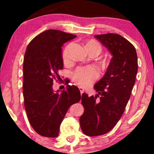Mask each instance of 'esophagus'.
I'll use <instances>...</instances> for the list:
<instances>
[{"label":"esophagus","mask_w":154,"mask_h":154,"mask_svg":"<svg viewBox=\"0 0 154 154\" xmlns=\"http://www.w3.org/2000/svg\"><path fill=\"white\" fill-rule=\"evenodd\" d=\"M79 90H80V92H81V95H82V94H83V92H84V90L82 88H79Z\"/></svg>","instance_id":"34e87169"}]
</instances>
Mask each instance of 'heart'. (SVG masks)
<instances>
[{
  "label": "heart",
  "mask_w": 154,
  "mask_h": 154,
  "mask_svg": "<svg viewBox=\"0 0 154 154\" xmlns=\"http://www.w3.org/2000/svg\"><path fill=\"white\" fill-rule=\"evenodd\" d=\"M73 45L69 44L65 48L63 52V60L64 62H68L71 59L70 52ZM85 48L88 51L89 50H97L99 53L102 52V47L100 44L94 41H90L85 45ZM99 76L97 69L92 66H80L75 69L71 74V79L73 81L81 86V87H88L94 83V81Z\"/></svg>",
  "instance_id": "b5f03b06"
}]
</instances>
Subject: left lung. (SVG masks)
I'll return each instance as SVG.
<instances>
[{
    "label": "left lung",
    "instance_id": "obj_1",
    "mask_svg": "<svg viewBox=\"0 0 154 154\" xmlns=\"http://www.w3.org/2000/svg\"><path fill=\"white\" fill-rule=\"evenodd\" d=\"M94 36L113 57L104 75L94 85L97 95L82 94L84 112L80 125L88 136L106 134L116 125L129 101L138 70L135 48L125 38L116 33Z\"/></svg>",
    "mask_w": 154,
    "mask_h": 154
}]
</instances>
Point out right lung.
<instances>
[{"mask_svg": "<svg viewBox=\"0 0 154 154\" xmlns=\"http://www.w3.org/2000/svg\"><path fill=\"white\" fill-rule=\"evenodd\" d=\"M75 35L48 29L35 36L27 46L24 54V107L31 125L40 135L58 136L61 123L71 105L81 100V92L75 85L66 86L62 93L52 89L53 80L60 79L63 69V44Z\"/></svg>", "mask_w": 154, "mask_h": 154, "instance_id": "add662e5", "label": "right lung"}]
</instances>
